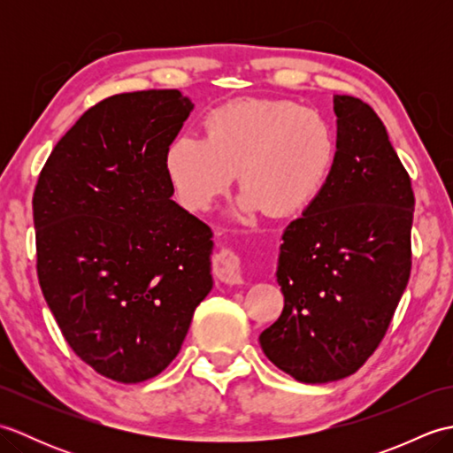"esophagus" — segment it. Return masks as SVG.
I'll use <instances>...</instances> for the list:
<instances>
[{"mask_svg":"<svg viewBox=\"0 0 453 453\" xmlns=\"http://www.w3.org/2000/svg\"><path fill=\"white\" fill-rule=\"evenodd\" d=\"M214 274L226 284H242V258L234 249H219L214 257Z\"/></svg>","mask_w":453,"mask_h":453,"instance_id":"esophagus-1","label":"esophagus"}]
</instances>
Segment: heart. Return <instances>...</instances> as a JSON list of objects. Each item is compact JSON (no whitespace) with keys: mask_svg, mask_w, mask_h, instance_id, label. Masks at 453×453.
<instances>
[{"mask_svg":"<svg viewBox=\"0 0 453 453\" xmlns=\"http://www.w3.org/2000/svg\"><path fill=\"white\" fill-rule=\"evenodd\" d=\"M204 138L179 136L165 153L173 192L188 210H206L239 171L245 210L296 216L329 182L339 142L319 112L282 99H237L210 111Z\"/></svg>","mask_w":453,"mask_h":453,"instance_id":"1","label":"heart"}]
</instances>
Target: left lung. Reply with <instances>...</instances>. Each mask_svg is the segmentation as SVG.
Wrapping results in <instances>:
<instances>
[{"mask_svg":"<svg viewBox=\"0 0 453 453\" xmlns=\"http://www.w3.org/2000/svg\"><path fill=\"white\" fill-rule=\"evenodd\" d=\"M339 159L326 187L282 235L284 310L258 336L266 358L303 383L360 370L386 336L412 251L411 177L368 103L336 95Z\"/></svg>","mask_w":453,"mask_h":453,"instance_id":"obj_1","label":"left lung"}]
</instances>
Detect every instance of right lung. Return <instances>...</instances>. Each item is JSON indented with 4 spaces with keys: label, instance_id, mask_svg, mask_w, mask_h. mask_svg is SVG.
<instances>
[{
    "label": "right lung",
    "instance_id": "right-lung-1",
    "mask_svg": "<svg viewBox=\"0 0 453 453\" xmlns=\"http://www.w3.org/2000/svg\"><path fill=\"white\" fill-rule=\"evenodd\" d=\"M179 89L103 99L67 130L33 195L36 274L72 350L119 383L156 378L211 290V229L171 200Z\"/></svg>",
    "mask_w": 453,
    "mask_h": 453
}]
</instances>
